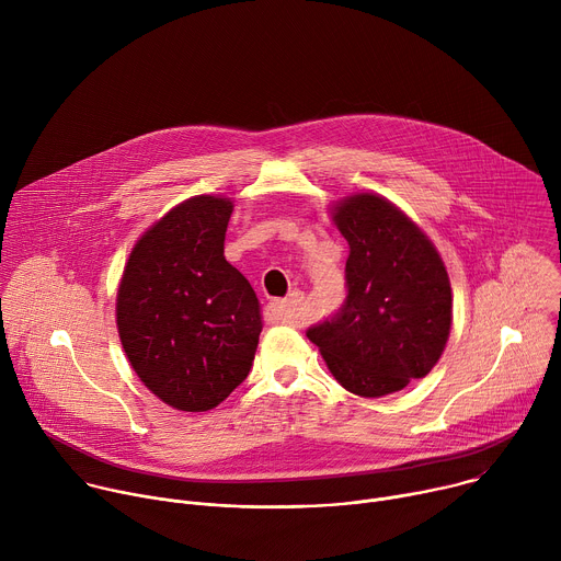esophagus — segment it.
Listing matches in <instances>:
<instances>
[{"label":"esophagus","mask_w":561,"mask_h":561,"mask_svg":"<svg viewBox=\"0 0 561 561\" xmlns=\"http://www.w3.org/2000/svg\"><path fill=\"white\" fill-rule=\"evenodd\" d=\"M301 304H304V293L293 290L286 299L273 301L271 308H273V312L279 317V322H284V324H297Z\"/></svg>","instance_id":"obj_1"}]
</instances>
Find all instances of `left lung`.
<instances>
[{"label":"left lung","instance_id":"1","mask_svg":"<svg viewBox=\"0 0 561 561\" xmlns=\"http://www.w3.org/2000/svg\"><path fill=\"white\" fill-rule=\"evenodd\" d=\"M348 242L346 299L306 337L333 377L359 397L402 390L426 377L444 353L453 322L446 266L422 228L373 193L333 208Z\"/></svg>","mask_w":561,"mask_h":561}]
</instances>
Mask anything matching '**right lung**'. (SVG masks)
I'll return each instance as SVG.
<instances>
[{
	"instance_id": "1",
	"label": "right lung",
	"mask_w": 561,
	"mask_h": 561,
	"mask_svg": "<svg viewBox=\"0 0 561 561\" xmlns=\"http://www.w3.org/2000/svg\"><path fill=\"white\" fill-rule=\"evenodd\" d=\"M232 202L197 195L154 221L126 262L117 331L144 386L164 404L204 413L249 377L262 312L224 257Z\"/></svg>"
}]
</instances>
